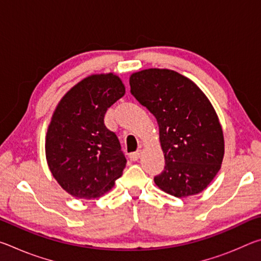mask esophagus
<instances>
[{"mask_svg": "<svg viewBox=\"0 0 261 261\" xmlns=\"http://www.w3.org/2000/svg\"><path fill=\"white\" fill-rule=\"evenodd\" d=\"M140 154H141V151L139 149V151H137V152H134V153H130V155H129V158L131 159L132 161H137L138 160V159L140 158Z\"/></svg>", "mask_w": 261, "mask_h": 261, "instance_id": "1", "label": "esophagus"}]
</instances>
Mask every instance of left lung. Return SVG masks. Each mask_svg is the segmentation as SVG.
I'll list each match as a JSON object with an SVG mask.
<instances>
[{"label":"left lung","instance_id":"left-lung-1","mask_svg":"<svg viewBox=\"0 0 261 261\" xmlns=\"http://www.w3.org/2000/svg\"><path fill=\"white\" fill-rule=\"evenodd\" d=\"M131 94L156 118L165 170L154 177L177 198L205 190L221 168L222 127L213 106L189 78L168 69H146L130 77Z\"/></svg>","mask_w":261,"mask_h":261}]
</instances>
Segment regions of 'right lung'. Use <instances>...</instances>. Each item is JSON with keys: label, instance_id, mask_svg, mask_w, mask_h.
I'll return each instance as SVG.
<instances>
[{"label": "right lung", "instance_id": "add662e5", "mask_svg": "<svg viewBox=\"0 0 261 261\" xmlns=\"http://www.w3.org/2000/svg\"><path fill=\"white\" fill-rule=\"evenodd\" d=\"M125 93L114 73L92 74L57 105L46 136V159L62 189L76 198L101 197L121 177L126 159L105 114Z\"/></svg>", "mask_w": 261, "mask_h": 261}]
</instances>
